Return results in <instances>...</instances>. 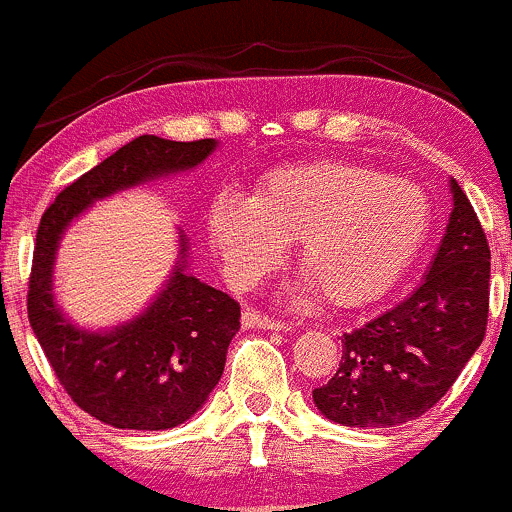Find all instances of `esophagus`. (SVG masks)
<instances>
[{
  "label": "esophagus",
  "mask_w": 512,
  "mask_h": 512,
  "mask_svg": "<svg viewBox=\"0 0 512 512\" xmlns=\"http://www.w3.org/2000/svg\"><path fill=\"white\" fill-rule=\"evenodd\" d=\"M243 325L245 328H262V330H289L291 325L279 318H269L265 313L255 311V308H245L243 311Z\"/></svg>",
  "instance_id": "34e87169"
}]
</instances>
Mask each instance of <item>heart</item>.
Listing matches in <instances>:
<instances>
[{
    "mask_svg": "<svg viewBox=\"0 0 512 512\" xmlns=\"http://www.w3.org/2000/svg\"><path fill=\"white\" fill-rule=\"evenodd\" d=\"M432 206L418 184L355 160L284 165L255 196L221 194L209 209V238L230 282L252 286L301 240V267L338 308L379 301L428 243Z\"/></svg>",
    "mask_w": 512,
    "mask_h": 512,
    "instance_id": "b5f03b06",
    "label": "heart"
}]
</instances>
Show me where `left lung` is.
Wrapping results in <instances>:
<instances>
[{"label":"left lung","instance_id":"left-lung-1","mask_svg":"<svg viewBox=\"0 0 512 512\" xmlns=\"http://www.w3.org/2000/svg\"><path fill=\"white\" fill-rule=\"evenodd\" d=\"M452 213L423 284L379 318L342 335L340 367L313 391L318 411L350 428H393L452 389L486 335L491 250L454 179Z\"/></svg>","mask_w":512,"mask_h":512}]
</instances>
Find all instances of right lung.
I'll list each match as a JSON object with an SVG mask.
<instances>
[{
  "label": "right lung",
  "mask_w": 512,
  "mask_h": 512,
  "mask_svg": "<svg viewBox=\"0 0 512 512\" xmlns=\"http://www.w3.org/2000/svg\"><path fill=\"white\" fill-rule=\"evenodd\" d=\"M216 140L177 143L140 136L55 196L41 218L28 277V320L67 396L89 415L121 430H167L204 406L240 330V303L177 269L160 296L131 323L106 333L77 328L53 296V262L72 218L97 199L155 177L189 170Z\"/></svg>",
  "instance_id": "obj_1"
}]
</instances>
